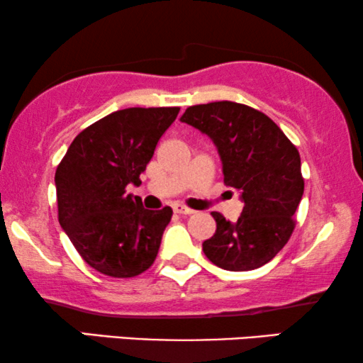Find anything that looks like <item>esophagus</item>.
Here are the masks:
<instances>
[{"mask_svg":"<svg viewBox=\"0 0 363 363\" xmlns=\"http://www.w3.org/2000/svg\"><path fill=\"white\" fill-rule=\"evenodd\" d=\"M173 210H175V213H178V215H193V213H195V210H191V208L183 205V203H175V205H173Z\"/></svg>","mask_w":363,"mask_h":363,"instance_id":"esophagus-1","label":"esophagus"}]
</instances>
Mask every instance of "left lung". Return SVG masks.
<instances>
[{
	"mask_svg": "<svg viewBox=\"0 0 363 363\" xmlns=\"http://www.w3.org/2000/svg\"><path fill=\"white\" fill-rule=\"evenodd\" d=\"M182 122L215 142L225 185L241 191L245 201L236 223L211 213L216 231L203 242L206 257L226 271L264 266L296 228L294 213L304 193L299 150L266 113L245 104H198L186 108Z\"/></svg>",
	"mask_w": 363,
	"mask_h": 363,
	"instance_id": "1",
	"label": "left lung"
}]
</instances>
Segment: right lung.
<instances>
[{
    "mask_svg": "<svg viewBox=\"0 0 363 363\" xmlns=\"http://www.w3.org/2000/svg\"><path fill=\"white\" fill-rule=\"evenodd\" d=\"M180 107H130L79 133L56 170L57 218L79 255L101 274L127 279L153 264L172 208L152 211L127 185H140L160 137Z\"/></svg>",
    "mask_w": 363,
    "mask_h": 363,
    "instance_id": "obj_1",
    "label": "right lung"
}]
</instances>
